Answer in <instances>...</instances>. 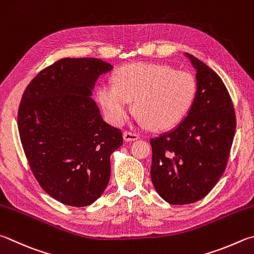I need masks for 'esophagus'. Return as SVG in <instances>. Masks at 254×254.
<instances>
[{"label": "esophagus", "instance_id": "1", "mask_svg": "<svg viewBox=\"0 0 254 254\" xmlns=\"http://www.w3.org/2000/svg\"><path fill=\"white\" fill-rule=\"evenodd\" d=\"M140 137L139 134H136V133H133L130 131H126L123 133V139L126 140L127 142H130V141H135Z\"/></svg>", "mask_w": 254, "mask_h": 254}]
</instances>
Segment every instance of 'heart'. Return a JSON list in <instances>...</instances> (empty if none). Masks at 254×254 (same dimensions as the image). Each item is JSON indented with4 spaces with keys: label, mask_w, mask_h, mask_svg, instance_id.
I'll return each instance as SVG.
<instances>
[{
    "label": "heart",
    "mask_w": 254,
    "mask_h": 254,
    "mask_svg": "<svg viewBox=\"0 0 254 254\" xmlns=\"http://www.w3.org/2000/svg\"><path fill=\"white\" fill-rule=\"evenodd\" d=\"M196 94V82L191 74L164 64L132 63L119 68L114 85L103 84L96 99L107 118L121 124L134 101L137 120L152 130H167L186 117Z\"/></svg>",
    "instance_id": "obj_1"
}]
</instances>
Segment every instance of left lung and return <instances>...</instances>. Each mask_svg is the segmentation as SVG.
I'll use <instances>...</instances> for the list:
<instances>
[{
    "label": "left lung",
    "instance_id": "left-lung-1",
    "mask_svg": "<svg viewBox=\"0 0 254 254\" xmlns=\"http://www.w3.org/2000/svg\"><path fill=\"white\" fill-rule=\"evenodd\" d=\"M196 71V94L188 115L177 127L150 140L151 179L170 204L203 199L227 168L236 111L224 83L205 64L187 54Z\"/></svg>",
    "mask_w": 254,
    "mask_h": 254
}]
</instances>
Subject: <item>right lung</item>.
<instances>
[{
	"instance_id": "obj_1",
	"label": "right lung",
	"mask_w": 254,
	"mask_h": 254,
	"mask_svg": "<svg viewBox=\"0 0 254 254\" xmlns=\"http://www.w3.org/2000/svg\"><path fill=\"white\" fill-rule=\"evenodd\" d=\"M112 67L95 58H64L40 71L22 95L17 127L26 160L41 188L63 204L90 205L109 183L110 155L123 136L90 95Z\"/></svg>"
}]
</instances>
